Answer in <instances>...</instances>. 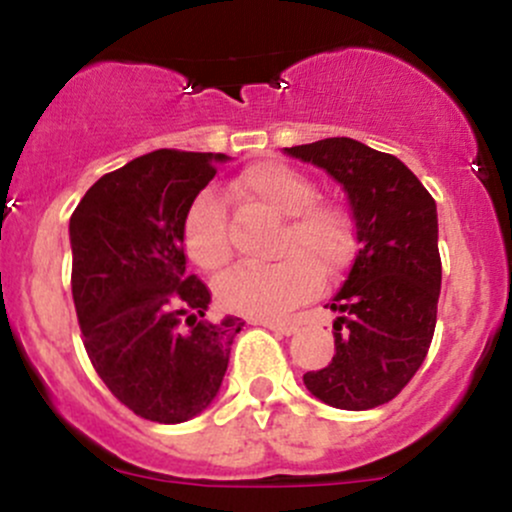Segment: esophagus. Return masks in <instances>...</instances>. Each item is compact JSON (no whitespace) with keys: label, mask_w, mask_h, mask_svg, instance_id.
I'll return each instance as SVG.
<instances>
[{"label":"esophagus","mask_w":512,"mask_h":512,"mask_svg":"<svg viewBox=\"0 0 512 512\" xmlns=\"http://www.w3.org/2000/svg\"><path fill=\"white\" fill-rule=\"evenodd\" d=\"M252 324H255V326H265V328H270V331H274V333H282V336H292V333L297 331V324H292V321L252 319Z\"/></svg>","instance_id":"34e87169"}]
</instances>
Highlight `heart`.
Here are the masks:
<instances>
[{
  "label": "heart",
  "instance_id": "1",
  "mask_svg": "<svg viewBox=\"0 0 512 512\" xmlns=\"http://www.w3.org/2000/svg\"><path fill=\"white\" fill-rule=\"evenodd\" d=\"M242 201L282 215L274 265L238 267L215 284L223 309L252 319H274L311 299L321 279H336L353 255V228L348 215L328 201H316V188L301 171L279 161L247 166L233 184ZM186 255L201 270L218 272L233 257L228 208L215 191H201L184 215Z\"/></svg>",
  "mask_w": 512,
  "mask_h": 512
}]
</instances>
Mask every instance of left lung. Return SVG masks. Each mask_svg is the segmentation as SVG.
<instances>
[{
	"label": "left lung",
	"mask_w": 512,
	"mask_h": 512,
	"mask_svg": "<svg viewBox=\"0 0 512 512\" xmlns=\"http://www.w3.org/2000/svg\"><path fill=\"white\" fill-rule=\"evenodd\" d=\"M331 174L348 193L358 255L333 297L336 355L304 375L338 410H373L397 397L424 363L437 326L441 257L437 203L392 154L348 137L284 149Z\"/></svg>",
	"instance_id": "obj_1"
}]
</instances>
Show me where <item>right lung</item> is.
Instances as JSON below:
<instances>
[{"mask_svg": "<svg viewBox=\"0 0 512 512\" xmlns=\"http://www.w3.org/2000/svg\"><path fill=\"white\" fill-rule=\"evenodd\" d=\"M225 154L157 149L95 181L71 215L73 304L107 390L137 417L206 410L245 321H206L211 292L186 272L184 215Z\"/></svg>", "mask_w": 512, "mask_h": 512, "instance_id": "1", "label": "right lung"}]
</instances>
